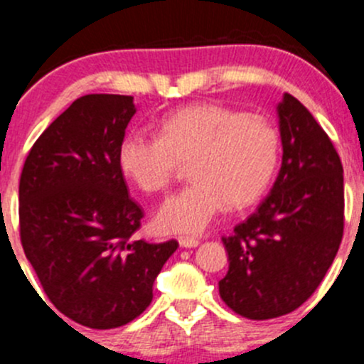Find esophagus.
I'll return each mask as SVG.
<instances>
[{"instance_id": "1", "label": "esophagus", "mask_w": 364, "mask_h": 364, "mask_svg": "<svg viewBox=\"0 0 364 364\" xmlns=\"http://www.w3.org/2000/svg\"><path fill=\"white\" fill-rule=\"evenodd\" d=\"M199 245L200 241L196 240V237H179V247L183 248H196Z\"/></svg>"}]
</instances>
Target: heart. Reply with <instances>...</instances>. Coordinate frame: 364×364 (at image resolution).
Returning a JSON list of instances; mask_svg holds the SVG:
<instances>
[{
    "mask_svg": "<svg viewBox=\"0 0 364 364\" xmlns=\"http://www.w3.org/2000/svg\"><path fill=\"white\" fill-rule=\"evenodd\" d=\"M159 132L160 137L124 135L117 161L121 172L148 193L167 190L181 164L190 161L192 185L156 211L161 232H203L227 204L241 209L257 203L277 171L280 135L260 114L192 104L165 116Z\"/></svg>",
    "mask_w": 364,
    "mask_h": 364,
    "instance_id": "heart-1",
    "label": "heart"
}]
</instances>
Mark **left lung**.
<instances>
[{"label":"left lung","instance_id":"1","mask_svg":"<svg viewBox=\"0 0 364 364\" xmlns=\"http://www.w3.org/2000/svg\"><path fill=\"white\" fill-rule=\"evenodd\" d=\"M282 167L269 196L223 237V303L253 321L291 314L335 260L343 234V167L310 111L285 93L277 105Z\"/></svg>","mask_w":364,"mask_h":364}]
</instances>
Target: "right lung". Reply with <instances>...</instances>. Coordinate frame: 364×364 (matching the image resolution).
<instances>
[{
  "mask_svg": "<svg viewBox=\"0 0 364 364\" xmlns=\"http://www.w3.org/2000/svg\"><path fill=\"white\" fill-rule=\"evenodd\" d=\"M134 97L86 95L46 128L19 183L21 241L50 303L77 324L112 329L149 306L174 240H134L142 209L117 161Z\"/></svg>",
  "mask_w": 364,
  "mask_h": 364,
  "instance_id": "obj_1",
  "label": "right lung"
}]
</instances>
